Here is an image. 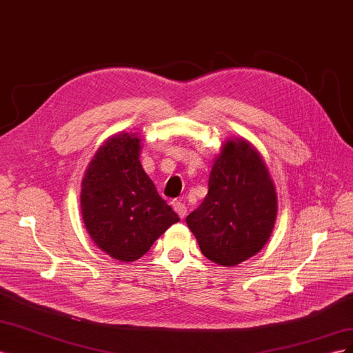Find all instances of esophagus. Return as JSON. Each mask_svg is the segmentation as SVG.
<instances>
[{
	"label": "esophagus",
	"mask_w": 353,
	"mask_h": 353,
	"mask_svg": "<svg viewBox=\"0 0 353 353\" xmlns=\"http://www.w3.org/2000/svg\"><path fill=\"white\" fill-rule=\"evenodd\" d=\"M170 205H172L174 210L178 213L179 218H184L187 215V206L181 200H172V203H170Z\"/></svg>",
	"instance_id": "obj_1"
}]
</instances>
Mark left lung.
<instances>
[{
	"instance_id": "1",
	"label": "left lung",
	"mask_w": 353,
	"mask_h": 353,
	"mask_svg": "<svg viewBox=\"0 0 353 353\" xmlns=\"http://www.w3.org/2000/svg\"><path fill=\"white\" fill-rule=\"evenodd\" d=\"M208 185L187 225L209 261L239 265L258 253L274 230L279 200L268 168L249 141L234 138L213 162Z\"/></svg>"
}]
</instances>
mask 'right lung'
Wrapping results in <instances>:
<instances>
[{
  "instance_id": "right-lung-1",
  "label": "right lung",
  "mask_w": 353,
  "mask_h": 353,
  "mask_svg": "<svg viewBox=\"0 0 353 353\" xmlns=\"http://www.w3.org/2000/svg\"><path fill=\"white\" fill-rule=\"evenodd\" d=\"M140 141L128 132L105 140L81 184L85 228L100 250L121 262L140 259L179 221L144 172Z\"/></svg>"
}]
</instances>
